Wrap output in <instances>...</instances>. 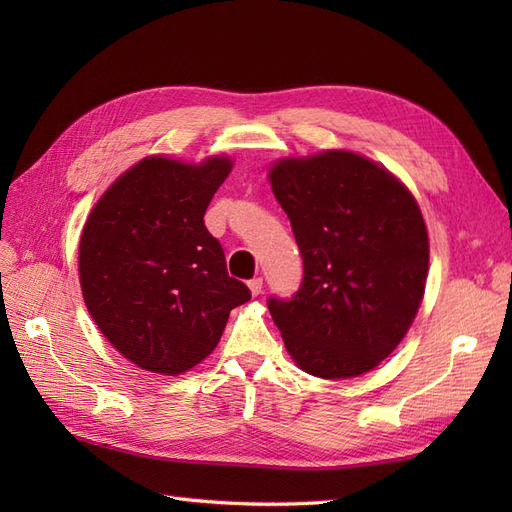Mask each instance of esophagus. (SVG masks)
<instances>
[{
    "label": "esophagus",
    "mask_w": 512,
    "mask_h": 512,
    "mask_svg": "<svg viewBox=\"0 0 512 512\" xmlns=\"http://www.w3.org/2000/svg\"><path fill=\"white\" fill-rule=\"evenodd\" d=\"M247 286H250V290H252L254 297H258V294L262 292V277H254V280L247 282Z\"/></svg>",
    "instance_id": "34e87169"
}]
</instances>
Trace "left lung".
Instances as JSON below:
<instances>
[{"label": "left lung", "instance_id": "left-lung-1", "mask_svg": "<svg viewBox=\"0 0 512 512\" xmlns=\"http://www.w3.org/2000/svg\"><path fill=\"white\" fill-rule=\"evenodd\" d=\"M269 179L303 258L292 299L267 301L286 350L312 376H361L397 348L423 301L421 209L389 170L342 149L275 162Z\"/></svg>", "mask_w": 512, "mask_h": 512}]
</instances>
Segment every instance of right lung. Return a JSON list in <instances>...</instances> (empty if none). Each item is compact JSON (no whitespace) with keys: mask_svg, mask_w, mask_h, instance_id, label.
I'll return each mask as SVG.
<instances>
[{"mask_svg":"<svg viewBox=\"0 0 512 512\" xmlns=\"http://www.w3.org/2000/svg\"><path fill=\"white\" fill-rule=\"evenodd\" d=\"M232 168L215 156H162L126 170L91 209L79 245L83 299L102 335L134 365L177 376L218 346L250 288L230 277L205 211Z\"/></svg>","mask_w":512,"mask_h":512,"instance_id":"right-lung-1","label":"right lung"}]
</instances>
